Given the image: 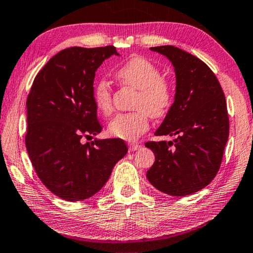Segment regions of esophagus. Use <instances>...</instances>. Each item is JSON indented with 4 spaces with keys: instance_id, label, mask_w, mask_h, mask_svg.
<instances>
[{
    "instance_id": "obj_1",
    "label": "esophagus",
    "mask_w": 253,
    "mask_h": 253,
    "mask_svg": "<svg viewBox=\"0 0 253 253\" xmlns=\"http://www.w3.org/2000/svg\"><path fill=\"white\" fill-rule=\"evenodd\" d=\"M128 148H129L130 152H134V151H137L139 148H142V146L139 145V144H135V143H130L129 145H128Z\"/></svg>"
}]
</instances>
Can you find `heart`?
<instances>
[{"instance_id": "obj_1", "label": "heart", "mask_w": 253, "mask_h": 253, "mask_svg": "<svg viewBox=\"0 0 253 253\" xmlns=\"http://www.w3.org/2000/svg\"><path fill=\"white\" fill-rule=\"evenodd\" d=\"M124 85L138 90L134 101V112L119 114L108 125V133L117 138L135 141L150 127V117H162L173 101V90L153 63L144 57H133L116 71ZM93 100L102 115L109 116L114 110L110 83L102 78L93 86Z\"/></svg>"}]
</instances>
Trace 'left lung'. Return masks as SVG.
Instances as JSON below:
<instances>
[{
    "label": "left lung",
    "mask_w": 253,
    "mask_h": 253,
    "mask_svg": "<svg viewBox=\"0 0 253 253\" xmlns=\"http://www.w3.org/2000/svg\"><path fill=\"white\" fill-rule=\"evenodd\" d=\"M151 50L172 63L177 83L155 135L177 137L145 143L155 155L146 177L158 190L182 197L205 188L219 170L230 130L226 100L213 71L196 56L170 45Z\"/></svg>",
    "instance_id": "1"
}]
</instances>
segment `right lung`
<instances>
[{
    "label": "right lung",
    "instance_id": "right-lung-1",
    "mask_svg": "<svg viewBox=\"0 0 253 253\" xmlns=\"http://www.w3.org/2000/svg\"><path fill=\"white\" fill-rule=\"evenodd\" d=\"M111 55H119L114 46L63 49L36 75L28 94V155L47 189L67 202L97 194L128 151L120 138L81 142L102 130L93 81Z\"/></svg>",
    "mask_w": 253,
    "mask_h": 253
}]
</instances>
